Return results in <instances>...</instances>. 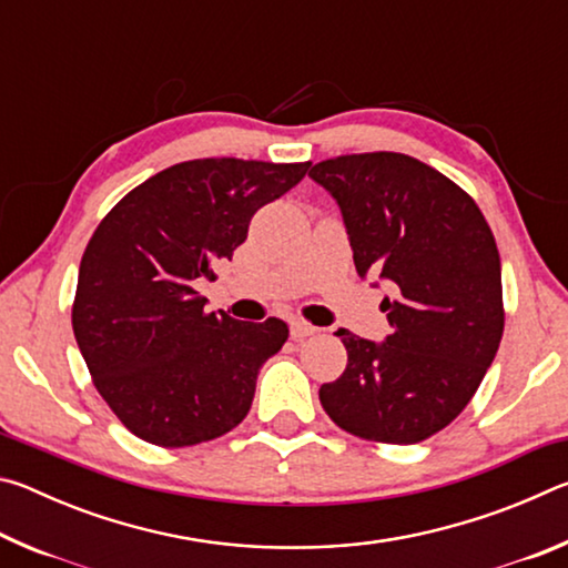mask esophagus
Returning a JSON list of instances; mask_svg holds the SVG:
<instances>
[{
  "mask_svg": "<svg viewBox=\"0 0 568 568\" xmlns=\"http://www.w3.org/2000/svg\"><path fill=\"white\" fill-rule=\"evenodd\" d=\"M315 333V328L311 323H305V321H301V318H295V321H291V335H293V341H303V338H307V335H313Z\"/></svg>",
  "mask_w": 568,
  "mask_h": 568,
  "instance_id": "34e87169",
  "label": "esophagus"
}]
</instances>
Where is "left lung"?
I'll use <instances>...</instances> for the list:
<instances>
[{"instance_id":"1","label":"left lung","mask_w":568,"mask_h":568,"mask_svg":"<svg viewBox=\"0 0 568 568\" xmlns=\"http://www.w3.org/2000/svg\"><path fill=\"white\" fill-rule=\"evenodd\" d=\"M307 178L338 203L358 275L390 287L386 338L335 333L348 365L321 386L323 408L353 436L426 440L468 406L501 343L491 227L446 175L398 152L323 160Z\"/></svg>"}]
</instances>
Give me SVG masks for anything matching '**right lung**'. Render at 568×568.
Returning a JSON list of instances; mask_svg holds the SVG:
<instances>
[{
    "label": "right lung",
    "instance_id": "right-lung-1",
    "mask_svg": "<svg viewBox=\"0 0 568 568\" xmlns=\"http://www.w3.org/2000/svg\"><path fill=\"white\" fill-rule=\"evenodd\" d=\"M311 162L207 158L158 172L94 230L80 263L72 328L100 396L148 444L182 448L247 416L263 363L287 323L207 313L197 293L245 243L263 205L305 178Z\"/></svg>",
    "mask_w": 568,
    "mask_h": 568
}]
</instances>
